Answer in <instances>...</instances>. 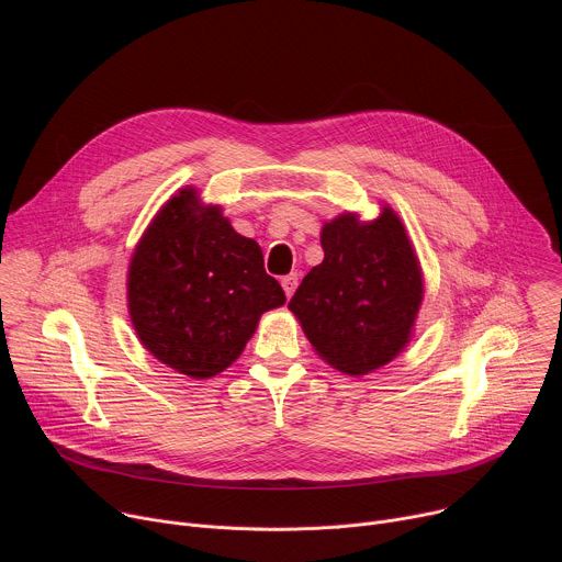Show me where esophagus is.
I'll list each match as a JSON object with an SVG mask.
<instances>
[{
    "mask_svg": "<svg viewBox=\"0 0 562 562\" xmlns=\"http://www.w3.org/2000/svg\"><path fill=\"white\" fill-rule=\"evenodd\" d=\"M280 284H282V289H284L286 297H291V295H293V291L297 289V273H289V276H284V278L280 280Z\"/></svg>",
    "mask_w": 562,
    "mask_h": 562,
    "instance_id": "1",
    "label": "esophagus"
}]
</instances>
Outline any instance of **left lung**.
Segmentation results:
<instances>
[{
    "mask_svg": "<svg viewBox=\"0 0 562 562\" xmlns=\"http://www.w3.org/2000/svg\"><path fill=\"white\" fill-rule=\"evenodd\" d=\"M325 260L313 267L289 311L315 353L349 375H367L412 342L425 295L407 228L382 204L373 220L345 211L323 224Z\"/></svg>",
    "mask_w": 562,
    "mask_h": 562,
    "instance_id": "1",
    "label": "left lung"
}]
</instances>
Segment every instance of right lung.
I'll list each match as a JSON object with an SVG mask.
<instances>
[{
  "label": "right lung",
  "instance_id": "right-lung-1",
  "mask_svg": "<svg viewBox=\"0 0 562 562\" xmlns=\"http://www.w3.org/2000/svg\"><path fill=\"white\" fill-rule=\"evenodd\" d=\"M131 325L148 353L193 380L231 367L265 311L286 302L262 249L195 187L171 195L128 262Z\"/></svg>",
  "mask_w": 562,
  "mask_h": 562
}]
</instances>
